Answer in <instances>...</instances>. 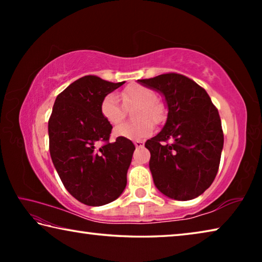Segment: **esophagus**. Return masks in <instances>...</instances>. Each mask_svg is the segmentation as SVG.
Masks as SVG:
<instances>
[{
	"mask_svg": "<svg viewBox=\"0 0 262 262\" xmlns=\"http://www.w3.org/2000/svg\"><path fill=\"white\" fill-rule=\"evenodd\" d=\"M134 144H135L136 148H142V147H143V145H144V143H143V142H142V141H135Z\"/></svg>",
	"mask_w": 262,
	"mask_h": 262,
	"instance_id": "34e87169",
	"label": "esophagus"
}]
</instances>
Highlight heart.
<instances>
[{
	"mask_svg": "<svg viewBox=\"0 0 262 262\" xmlns=\"http://www.w3.org/2000/svg\"><path fill=\"white\" fill-rule=\"evenodd\" d=\"M121 100L126 108L137 106L134 113L136 123H123L115 128L114 136L126 140H142L154 130V122H159L163 117L161 105L155 100V94L149 88L133 84L121 92ZM100 113L112 126L119 125L123 119V108L115 94H107L100 103Z\"/></svg>",
	"mask_w": 262,
	"mask_h": 262,
	"instance_id": "1",
	"label": "heart"
}]
</instances>
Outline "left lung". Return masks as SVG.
<instances>
[{"label":"left lung","mask_w":262,"mask_h":262,"mask_svg":"<svg viewBox=\"0 0 262 262\" xmlns=\"http://www.w3.org/2000/svg\"><path fill=\"white\" fill-rule=\"evenodd\" d=\"M162 94L167 105L163 129L145 142L155 186L179 201L198 198L212 184L223 149L219 111L206 90L184 75L168 73L137 81ZM168 139L171 144H165Z\"/></svg>","instance_id":"obj_1"}]
</instances>
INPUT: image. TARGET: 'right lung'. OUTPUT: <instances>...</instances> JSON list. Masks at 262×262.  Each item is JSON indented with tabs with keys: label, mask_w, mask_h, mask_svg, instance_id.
I'll use <instances>...</instances> for the list:
<instances>
[{
	"label": "right lung",
	"mask_w": 262,
	"mask_h": 262,
	"mask_svg": "<svg viewBox=\"0 0 262 262\" xmlns=\"http://www.w3.org/2000/svg\"><path fill=\"white\" fill-rule=\"evenodd\" d=\"M125 82L94 75L78 78L56 97L48 120L50 152L66 189L86 206H103L120 196L135 145L117 137L100 113L104 97Z\"/></svg>",
	"instance_id": "1"
}]
</instances>
